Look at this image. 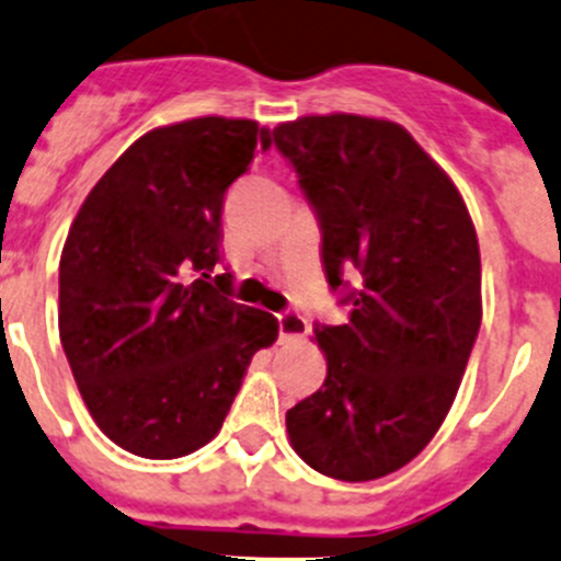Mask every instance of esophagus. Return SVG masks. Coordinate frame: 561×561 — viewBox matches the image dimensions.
Wrapping results in <instances>:
<instances>
[{
    "label": "esophagus",
    "instance_id": "1",
    "mask_svg": "<svg viewBox=\"0 0 561 561\" xmlns=\"http://www.w3.org/2000/svg\"><path fill=\"white\" fill-rule=\"evenodd\" d=\"M277 330H280V341H297L308 335V322L297 311H284L277 313Z\"/></svg>",
    "mask_w": 561,
    "mask_h": 561
}]
</instances>
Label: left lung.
<instances>
[{
  "label": "left lung",
  "instance_id": "1",
  "mask_svg": "<svg viewBox=\"0 0 561 561\" xmlns=\"http://www.w3.org/2000/svg\"><path fill=\"white\" fill-rule=\"evenodd\" d=\"M322 231L344 324H317L322 388L286 413L324 477L408 466L444 424L482 324V261L462 195L399 124L308 115L272 129Z\"/></svg>",
  "mask_w": 561,
  "mask_h": 561
}]
</instances>
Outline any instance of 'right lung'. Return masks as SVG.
Listing matches in <instances>:
<instances>
[{"label": "right lung", "instance_id": "obj_1", "mask_svg": "<svg viewBox=\"0 0 561 561\" xmlns=\"http://www.w3.org/2000/svg\"><path fill=\"white\" fill-rule=\"evenodd\" d=\"M270 131L195 117L131 142L84 197L60 255V341L112 444L173 460L220 432L277 319L231 300L222 201Z\"/></svg>", "mask_w": 561, "mask_h": 561}]
</instances>
